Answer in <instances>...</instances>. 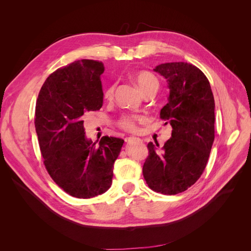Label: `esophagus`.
I'll list each match as a JSON object with an SVG mask.
<instances>
[{
    "instance_id": "34e87169",
    "label": "esophagus",
    "mask_w": 251,
    "mask_h": 251,
    "mask_svg": "<svg viewBox=\"0 0 251 251\" xmlns=\"http://www.w3.org/2000/svg\"><path fill=\"white\" fill-rule=\"evenodd\" d=\"M125 140H126V142H131V141L140 140V139H139V138H137V137H134V136H129V137H126V138H125Z\"/></svg>"
}]
</instances>
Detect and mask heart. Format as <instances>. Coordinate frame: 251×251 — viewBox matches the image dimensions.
I'll use <instances>...</instances> for the list:
<instances>
[{
  "label": "heart",
  "instance_id": "obj_1",
  "mask_svg": "<svg viewBox=\"0 0 251 251\" xmlns=\"http://www.w3.org/2000/svg\"><path fill=\"white\" fill-rule=\"evenodd\" d=\"M131 79L137 85L143 95L148 94L150 91H156L159 88V80L157 78L149 71H137L131 75ZM116 84L111 83L103 90V98L105 100H112L114 97ZM143 117L138 115H123L119 119L118 124L121 128L125 130H134L136 128V124L139 121H143Z\"/></svg>",
  "mask_w": 251,
  "mask_h": 251
}]
</instances>
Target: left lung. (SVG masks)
I'll return each mask as SVG.
<instances>
[{
	"mask_svg": "<svg viewBox=\"0 0 251 251\" xmlns=\"http://www.w3.org/2000/svg\"><path fill=\"white\" fill-rule=\"evenodd\" d=\"M153 70L167 79L170 95L160 117L173 130L161 150L157 142L148 144L142 173L151 190L174 195L205 169L215 139V100L206 76L192 64L165 63Z\"/></svg>",
	"mask_w": 251,
	"mask_h": 251,
	"instance_id": "obj_1",
	"label": "left lung"
}]
</instances>
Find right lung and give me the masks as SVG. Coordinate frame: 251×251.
<instances>
[{
    "mask_svg": "<svg viewBox=\"0 0 251 251\" xmlns=\"http://www.w3.org/2000/svg\"><path fill=\"white\" fill-rule=\"evenodd\" d=\"M103 64L78 60L51 73L38 94L35 131L48 173L77 199H91L112 185L114 163L124 140L87 139L83 117L101 108Z\"/></svg>",
    "mask_w": 251,
    "mask_h": 251,
    "instance_id": "right-lung-1",
    "label": "right lung"
}]
</instances>
